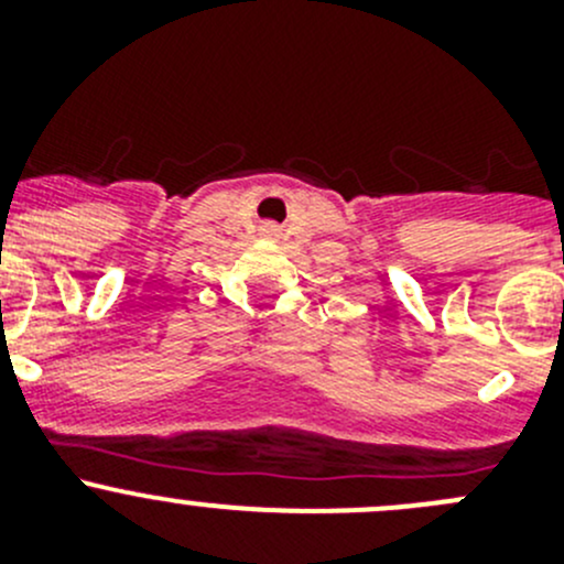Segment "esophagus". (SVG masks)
I'll use <instances>...</instances> for the list:
<instances>
[{
	"label": "esophagus",
	"mask_w": 564,
	"mask_h": 564,
	"mask_svg": "<svg viewBox=\"0 0 564 564\" xmlns=\"http://www.w3.org/2000/svg\"><path fill=\"white\" fill-rule=\"evenodd\" d=\"M260 232H263V236H276L280 230H276V225H263L260 227Z\"/></svg>",
	"instance_id": "34e87169"
}]
</instances>
